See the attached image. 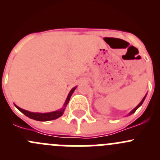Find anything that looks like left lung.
I'll use <instances>...</instances> for the list:
<instances>
[{
	"label": "left lung",
	"mask_w": 160,
	"mask_h": 160,
	"mask_svg": "<svg viewBox=\"0 0 160 160\" xmlns=\"http://www.w3.org/2000/svg\"><path fill=\"white\" fill-rule=\"evenodd\" d=\"M146 96H145V97H144V98H143V99H142V101H141V102H140V103H139V104H138V105H137V106H136V107H135V108H134V109H133V110H132V111H131V112L129 113V114H128V115H130V114H133V113H134V112H135V111H136V110H137V109H138V108H139V107H140V106H141V105H142V103H143V101H144V100H145V98H146Z\"/></svg>",
	"instance_id": "1"
}]
</instances>
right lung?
<instances>
[{"mask_svg":"<svg viewBox=\"0 0 160 160\" xmlns=\"http://www.w3.org/2000/svg\"><path fill=\"white\" fill-rule=\"evenodd\" d=\"M76 88H77V87H75V88H73L72 90H70V92L69 93L68 96H67V100H66L65 104H64V105H63V108H61L60 110L52 111V112H49V113H34V112H30V111H28L26 110H24V109L18 107L16 104H14V106H15V107L17 108L21 111V112L23 113L25 115H26L27 117H28L29 118L34 119V120L40 121V122H47V121L55 120V119L58 118H59L60 116L62 115L64 111H65L66 107H67V104H68L69 101H70L71 95L72 94V93H73L74 90H76Z\"/></svg>","mask_w":160,"mask_h":160,"instance_id":"1","label":"right lung"}]
</instances>
